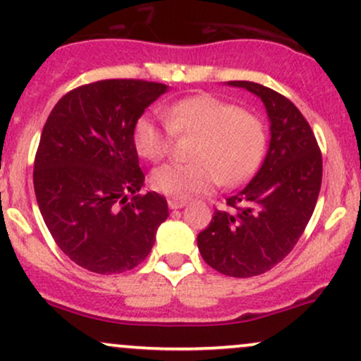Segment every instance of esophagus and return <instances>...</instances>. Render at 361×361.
Returning a JSON list of instances; mask_svg holds the SVG:
<instances>
[{
	"mask_svg": "<svg viewBox=\"0 0 361 361\" xmlns=\"http://www.w3.org/2000/svg\"><path fill=\"white\" fill-rule=\"evenodd\" d=\"M168 205L169 209L176 210V209H181V207L186 205V200H178V198H168Z\"/></svg>",
	"mask_w": 361,
	"mask_h": 361,
	"instance_id": "1",
	"label": "esophagus"
}]
</instances>
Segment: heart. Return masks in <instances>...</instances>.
Instances as JSON below:
<instances>
[{"instance_id":"1","label":"heart","mask_w":361,"mask_h":361,"mask_svg":"<svg viewBox=\"0 0 361 361\" xmlns=\"http://www.w3.org/2000/svg\"><path fill=\"white\" fill-rule=\"evenodd\" d=\"M166 123L144 114L132 128V142L140 157L159 161L168 154L173 134L198 135L190 164H163L151 175L156 192L178 200L210 192L222 181L247 180L267 149V130L256 115L214 94H195L163 110Z\"/></svg>"}]
</instances>
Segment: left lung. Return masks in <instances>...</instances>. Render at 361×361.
<instances>
[{
    "label": "left lung",
    "mask_w": 361,
    "mask_h": 361,
    "mask_svg": "<svg viewBox=\"0 0 361 361\" xmlns=\"http://www.w3.org/2000/svg\"><path fill=\"white\" fill-rule=\"evenodd\" d=\"M261 98L270 118V147L255 178L226 198L197 238L207 264L247 279L271 270L293 250L312 217L322 181L316 135L283 94L251 81H229Z\"/></svg>",
    "instance_id": "obj_1"
}]
</instances>
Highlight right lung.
Returning <instances> with one entry per match:
<instances>
[{"label": "right lung", "instance_id": "add662e5", "mask_svg": "<svg viewBox=\"0 0 361 361\" xmlns=\"http://www.w3.org/2000/svg\"><path fill=\"white\" fill-rule=\"evenodd\" d=\"M166 91L144 80L90 82L64 94L45 122L34 164L37 204L61 251L85 270L135 268L168 219L166 198L137 195L146 176L132 142L135 120Z\"/></svg>", "mask_w": 361, "mask_h": 361}]
</instances>
